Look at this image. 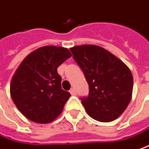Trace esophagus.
<instances>
[{
  "label": "esophagus",
  "instance_id": "esophagus-1",
  "mask_svg": "<svg viewBox=\"0 0 149 149\" xmlns=\"http://www.w3.org/2000/svg\"><path fill=\"white\" fill-rule=\"evenodd\" d=\"M70 93L72 94V95H77V92H76V90H75L74 87H72V88H71V90H70Z\"/></svg>",
  "mask_w": 149,
  "mask_h": 149
}]
</instances>
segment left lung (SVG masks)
<instances>
[{
	"label": "left lung",
	"mask_w": 149,
	"mask_h": 149,
	"mask_svg": "<svg viewBox=\"0 0 149 149\" xmlns=\"http://www.w3.org/2000/svg\"><path fill=\"white\" fill-rule=\"evenodd\" d=\"M70 50L89 86L88 95L81 97L87 114L99 122L115 120L131 101V71L118 57L98 46L82 45Z\"/></svg>",
	"instance_id": "left-lung-1"
}]
</instances>
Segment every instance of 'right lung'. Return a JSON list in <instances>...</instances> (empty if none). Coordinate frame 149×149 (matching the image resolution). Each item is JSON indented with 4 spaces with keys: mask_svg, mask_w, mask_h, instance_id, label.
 I'll list each match as a JSON object with an SVG mask.
<instances>
[{
    "mask_svg": "<svg viewBox=\"0 0 149 149\" xmlns=\"http://www.w3.org/2000/svg\"><path fill=\"white\" fill-rule=\"evenodd\" d=\"M72 56L67 48L47 46L27 56L13 76L10 96L32 122L48 123L62 113L71 94L62 89L57 68Z\"/></svg>",
    "mask_w": 149,
    "mask_h": 149,
    "instance_id": "right-lung-1",
    "label": "right lung"
}]
</instances>
